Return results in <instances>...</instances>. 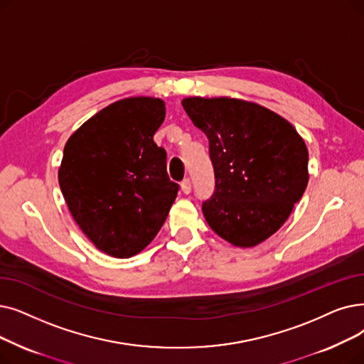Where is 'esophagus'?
<instances>
[{
	"label": "esophagus",
	"instance_id": "1",
	"mask_svg": "<svg viewBox=\"0 0 364 364\" xmlns=\"http://www.w3.org/2000/svg\"><path fill=\"white\" fill-rule=\"evenodd\" d=\"M181 191H183V193H186V195H188V193L192 192V183H191V180L186 178V180L181 181Z\"/></svg>",
	"mask_w": 364,
	"mask_h": 364
}]
</instances>
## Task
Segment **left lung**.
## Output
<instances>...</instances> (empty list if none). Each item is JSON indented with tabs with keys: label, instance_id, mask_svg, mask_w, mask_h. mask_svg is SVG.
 I'll use <instances>...</instances> for the list:
<instances>
[{
	"label": "left lung",
	"instance_id": "1",
	"mask_svg": "<svg viewBox=\"0 0 364 364\" xmlns=\"http://www.w3.org/2000/svg\"><path fill=\"white\" fill-rule=\"evenodd\" d=\"M181 104L210 141L215 188L202 203L205 220L235 247L263 242L305 192V141L291 123L255 102L193 97Z\"/></svg>",
	"mask_w": 364,
	"mask_h": 364
}]
</instances>
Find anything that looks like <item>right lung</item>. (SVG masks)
Returning <instances> with one entry per match:
<instances>
[{"instance_id":"1","label":"right lung","mask_w":364,"mask_h":364,"mask_svg":"<svg viewBox=\"0 0 364 364\" xmlns=\"http://www.w3.org/2000/svg\"><path fill=\"white\" fill-rule=\"evenodd\" d=\"M164 120L162 100L124 98L92 116L65 144L62 195L83 233L113 257L144 250L177 198L166 151L153 141Z\"/></svg>"}]
</instances>
